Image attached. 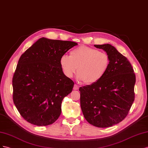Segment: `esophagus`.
<instances>
[{
  "label": "esophagus",
  "mask_w": 148,
  "mask_h": 148,
  "mask_svg": "<svg viewBox=\"0 0 148 148\" xmlns=\"http://www.w3.org/2000/svg\"><path fill=\"white\" fill-rule=\"evenodd\" d=\"M79 89V86L77 85V84H75L74 86V90H78Z\"/></svg>",
  "instance_id": "34e87169"
}]
</instances>
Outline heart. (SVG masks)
I'll return each mask as SVG.
<instances>
[{
	"instance_id": "obj_1",
	"label": "heart",
	"mask_w": 148,
	"mask_h": 148,
	"mask_svg": "<svg viewBox=\"0 0 148 148\" xmlns=\"http://www.w3.org/2000/svg\"><path fill=\"white\" fill-rule=\"evenodd\" d=\"M110 58L106 53L88 46H82L73 49L70 56L60 58V66L66 77L71 78L78 68L77 79L86 85H92L102 79L110 66Z\"/></svg>"
}]
</instances>
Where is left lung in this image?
Listing matches in <instances>:
<instances>
[{"instance_id":"1","label":"left lung","mask_w":148,"mask_h":148,"mask_svg":"<svg viewBox=\"0 0 148 148\" xmlns=\"http://www.w3.org/2000/svg\"><path fill=\"white\" fill-rule=\"evenodd\" d=\"M110 58V66L99 82L81 87V107L86 120L93 126L107 128L127 116L134 100L136 77L127 58L110 44L95 45Z\"/></svg>"}]
</instances>
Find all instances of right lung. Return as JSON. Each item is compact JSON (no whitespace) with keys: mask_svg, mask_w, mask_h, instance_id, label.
<instances>
[{"mask_svg":"<svg viewBox=\"0 0 148 148\" xmlns=\"http://www.w3.org/2000/svg\"><path fill=\"white\" fill-rule=\"evenodd\" d=\"M77 45L43 37L20 56L12 79L13 100L29 123L47 126L60 116L62 101L74 85L63 73L60 58Z\"/></svg>","mask_w":148,"mask_h":148,"instance_id":"right-lung-1","label":"right lung"}]
</instances>
